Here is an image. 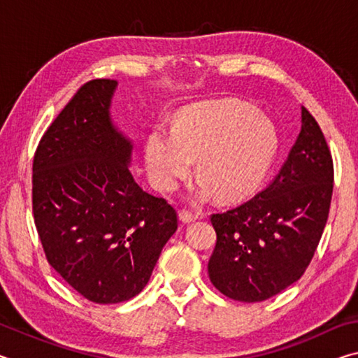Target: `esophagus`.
Returning a JSON list of instances; mask_svg holds the SVG:
<instances>
[{
    "label": "esophagus",
    "instance_id": "1",
    "mask_svg": "<svg viewBox=\"0 0 358 358\" xmlns=\"http://www.w3.org/2000/svg\"><path fill=\"white\" fill-rule=\"evenodd\" d=\"M199 216L196 213H192V211H187V210H181L180 211V221L185 222V224H191L194 221H197Z\"/></svg>",
    "mask_w": 358,
    "mask_h": 358
}]
</instances>
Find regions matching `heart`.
Listing matches in <instances>:
<instances>
[{"instance_id": "heart-1", "label": "heart", "mask_w": 358, "mask_h": 358, "mask_svg": "<svg viewBox=\"0 0 358 358\" xmlns=\"http://www.w3.org/2000/svg\"><path fill=\"white\" fill-rule=\"evenodd\" d=\"M278 147L268 120L245 106L216 102L187 113L173 131L156 128L147 138L145 159L151 181L162 191L175 189L196 161L202 181L194 196L211 191L220 201H237L266 178Z\"/></svg>"}]
</instances>
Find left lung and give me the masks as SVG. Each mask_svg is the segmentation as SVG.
Returning <instances> with one entry per match:
<instances>
[{"mask_svg": "<svg viewBox=\"0 0 358 358\" xmlns=\"http://www.w3.org/2000/svg\"><path fill=\"white\" fill-rule=\"evenodd\" d=\"M331 192L330 150L301 107L300 134L273 181L250 201L211 215L213 286L232 300L256 303L299 281L322 237Z\"/></svg>", "mask_w": 358, "mask_h": 358, "instance_id": "8db88e82", "label": "left lung"}]
</instances>
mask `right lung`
<instances>
[{
  "label": "right lung",
  "instance_id": "obj_1",
  "mask_svg": "<svg viewBox=\"0 0 358 358\" xmlns=\"http://www.w3.org/2000/svg\"><path fill=\"white\" fill-rule=\"evenodd\" d=\"M117 80L85 83L42 136L33 213L48 264L85 299L126 301L147 286L177 211L129 171L132 141L112 121Z\"/></svg>",
  "mask_w": 358,
  "mask_h": 358
}]
</instances>
